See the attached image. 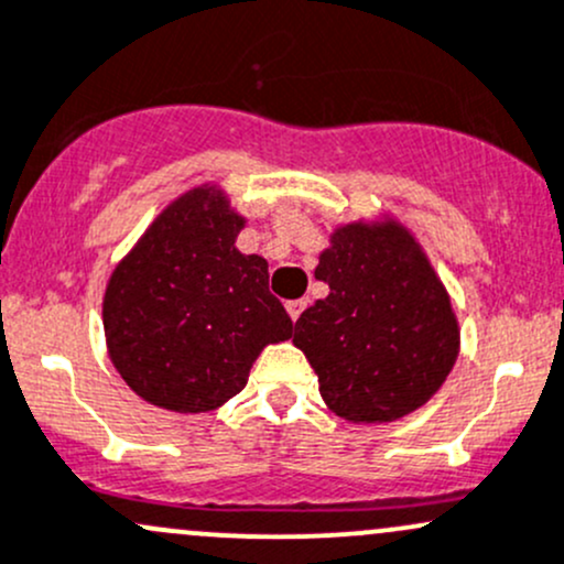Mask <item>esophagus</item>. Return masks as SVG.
Wrapping results in <instances>:
<instances>
[{"instance_id": "34e87169", "label": "esophagus", "mask_w": 564, "mask_h": 564, "mask_svg": "<svg viewBox=\"0 0 564 564\" xmlns=\"http://www.w3.org/2000/svg\"><path fill=\"white\" fill-rule=\"evenodd\" d=\"M305 307H307V300H289V302H286V311H289V316H292L294 324H297L300 313L305 311Z\"/></svg>"}]
</instances>
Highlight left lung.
<instances>
[{
    "label": "left lung",
    "mask_w": 564,
    "mask_h": 564,
    "mask_svg": "<svg viewBox=\"0 0 564 564\" xmlns=\"http://www.w3.org/2000/svg\"><path fill=\"white\" fill-rule=\"evenodd\" d=\"M318 257L324 300L294 324L332 413L394 422L422 408L452 372L459 324L422 246L397 221L346 224Z\"/></svg>",
    "instance_id": "1"
}]
</instances>
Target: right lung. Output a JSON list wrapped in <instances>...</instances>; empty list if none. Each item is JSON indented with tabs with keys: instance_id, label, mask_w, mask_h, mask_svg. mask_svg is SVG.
Wrapping results in <instances>:
<instances>
[{
	"instance_id": "obj_1",
	"label": "right lung",
	"mask_w": 564,
	"mask_h": 564,
	"mask_svg": "<svg viewBox=\"0 0 564 564\" xmlns=\"http://www.w3.org/2000/svg\"><path fill=\"white\" fill-rule=\"evenodd\" d=\"M242 224L216 186L192 188L112 270L102 302L108 351L151 405L213 411L246 387L264 346L292 337L267 262L235 248Z\"/></svg>"
}]
</instances>
